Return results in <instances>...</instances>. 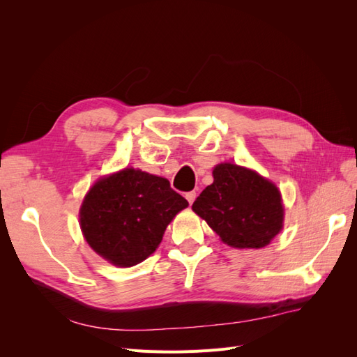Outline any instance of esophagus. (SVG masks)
Returning a JSON list of instances; mask_svg holds the SVG:
<instances>
[{
	"instance_id": "obj_1",
	"label": "esophagus",
	"mask_w": 357,
	"mask_h": 357,
	"mask_svg": "<svg viewBox=\"0 0 357 357\" xmlns=\"http://www.w3.org/2000/svg\"><path fill=\"white\" fill-rule=\"evenodd\" d=\"M195 198H197V192H195V190H192V192H188V193H186V199L189 201L190 205L193 204V201H195Z\"/></svg>"
}]
</instances>
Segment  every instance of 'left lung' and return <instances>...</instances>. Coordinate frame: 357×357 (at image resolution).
Wrapping results in <instances>:
<instances>
[{
  "instance_id": "1",
  "label": "left lung",
  "mask_w": 357,
  "mask_h": 357,
  "mask_svg": "<svg viewBox=\"0 0 357 357\" xmlns=\"http://www.w3.org/2000/svg\"><path fill=\"white\" fill-rule=\"evenodd\" d=\"M214 181L202 190L192 210L220 240L235 248H262L283 229L284 208L280 190L256 171L219 164Z\"/></svg>"
}]
</instances>
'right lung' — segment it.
Instances as JSON below:
<instances>
[{"mask_svg":"<svg viewBox=\"0 0 357 357\" xmlns=\"http://www.w3.org/2000/svg\"><path fill=\"white\" fill-rule=\"evenodd\" d=\"M189 202L164 177L125 168L100 178L80 207L84 240L105 261L134 266L152 255Z\"/></svg>","mask_w":357,"mask_h":357,"instance_id":"obj_1","label":"right lung"}]
</instances>
